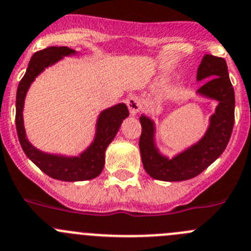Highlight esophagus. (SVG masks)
Here are the masks:
<instances>
[{"instance_id": "1", "label": "esophagus", "mask_w": 251, "mask_h": 251, "mask_svg": "<svg viewBox=\"0 0 251 251\" xmlns=\"http://www.w3.org/2000/svg\"><path fill=\"white\" fill-rule=\"evenodd\" d=\"M126 104H127L128 110H130V114L132 115V116L139 114L140 110H141L142 107V101L139 97H130L127 99V101H126Z\"/></svg>"}]
</instances>
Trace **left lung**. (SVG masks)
<instances>
[{"label":"left lung","mask_w":251,"mask_h":251,"mask_svg":"<svg viewBox=\"0 0 251 251\" xmlns=\"http://www.w3.org/2000/svg\"><path fill=\"white\" fill-rule=\"evenodd\" d=\"M197 81H205L196 95L215 100L214 114L210 115L204 135L191 146L168 157L156 142V123L142 114L140 152L142 165L150 177L158 181L181 182L191 179L212 165L226 150L234 126L235 95L226 63L223 58L204 54L197 70Z\"/></svg>","instance_id":"left-lung-1"}]
</instances>
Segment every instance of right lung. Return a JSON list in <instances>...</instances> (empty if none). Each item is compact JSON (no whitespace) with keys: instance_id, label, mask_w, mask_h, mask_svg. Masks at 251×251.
Returning a JSON list of instances; mask_svg holds the SVG:
<instances>
[{"instance_id":"obj_1","label":"right lung","mask_w":251,"mask_h":251,"mask_svg":"<svg viewBox=\"0 0 251 251\" xmlns=\"http://www.w3.org/2000/svg\"><path fill=\"white\" fill-rule=\"evenodd\" d=\"M79 53L68 47H48L34 53L30 58L25 76L20 81L16 95V128L22 150L37 167L54 179L64 182L88 181L97 178L105 165V151L115 139L121 124L128 116L124 102L100 111L95 124L94 139L88 147L76 156L50 153L37 149L27 137L23 120L25 100L30 85L46 69L57 64L64 57H73Z\"/></svg>"}]
</instances>
